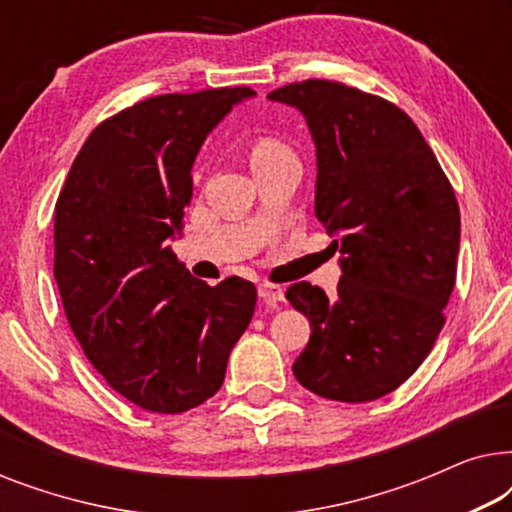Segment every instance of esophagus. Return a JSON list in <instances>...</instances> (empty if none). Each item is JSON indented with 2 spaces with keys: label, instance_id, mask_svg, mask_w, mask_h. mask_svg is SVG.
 <instances>
[{
  "label": "esophagus",
  "instance_id": "esophagus-1",
  "mask_svg": "<svg viewBox=\"0 0 512 512\" xmlns=\"http://www.w3.org/2000/svg\"><path fill=\"white\" fill-rule=\"evenodd\" d=\"M258 296H261L263 300H284V286L261 284L258 286Z\"/></svg>",
  "mask_w": 512,
  "mask_h": 512
}]
</instances>
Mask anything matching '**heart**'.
<instances>
[{
    "mask_svg": "<svg viewBox=\"0 0 512 512\" xmlns=\"http://www.w3.org/2000/svg\"><path fill=\"white\" fill-rule=\"evenodd\" d=\"M282 151H286L282 144L275 142V139H268V137H263V139H258V142H256L254 146H251V153H249V158H251V160H263V158L277 156V153H282Z\"/></svg>",
    "mask_w": 512,
    "mask_h": 512,
    "instance_id": "1",
    "label": "heart"
}]
</instances>
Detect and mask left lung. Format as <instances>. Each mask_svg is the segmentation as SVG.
Returning <instances> with one entry per match:
<instances>
[{
	"mask_svg": "<svg viewBox=\"0 0 512 512\" xmlns=\"http://www.w3.org/2000/svg\"><path fill=\"white\" fill-rule=\"evenodd\" d=\"M303 114L317 151L314 214L340 251L338 293L293 284L310 319L293 375L312 394L368 403L408 380L443 328L457 277L459 205L412 118L333 81L268 95Z\"/></svg>",
	"mask_w": 512,
	"mask_h": 512,
	"instance_id": "left-lung-1",
	"label": "left lung"
}]
</instances>
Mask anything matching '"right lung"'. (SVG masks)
I'll use <instances>...</instances> for the list:
<instances>
[{"mask_svg":"<svg viewBox=\"0 0 512 512\" xmlns=\"http://www.w3.org/2000/svg\"><path fill=\"white\" fill-rule=\"evenodd\" d=\"M251 88L160 95L90 132L55 205V282L88 361L139 408L179 415L221 389L256 286H209L172 254L195 158Z\"/></svg>","mask_w":512,"mask_h":512,"instance_id":"1","label":"right lung"}]
</instances>
